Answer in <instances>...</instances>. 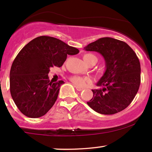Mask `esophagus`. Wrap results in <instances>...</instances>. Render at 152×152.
<instances>
[{
  "instance_id": "1",
  "label": "esophagus",
  "mask_w": 152,
  "mask_h": 152,
  "mask_svg": "<svg viewBox=\"0 0 152 152\" xmlns=\"http://www.w3.org/2000/svg\"><path fill=\"white\" fill-rule=\"evenodd\" d=\"M75 88L77 89V91H83V88L80 86H75Z\"/></svg>"
}]
</instances>
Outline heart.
I'll return each mask as SVG.
<instances>
[{"label":"heart","instance_id":"heart-1","mask_svg":"<svg viewBox=\"0 0 152 152\" xmlns=\"http://www.w3.org/2000/svg\"><path fill=\"white\" fill-rule=\"evenodd\" d=\"M96 59L97 61V58L95 56L92 54H85L83 56V60L86 63L88 64L89 61H90L91 59ZM72 82L74 84H75L77 86H83L84 85L86 84V83H88L90 81V78L88 77H80V76H72L70 78Z\"/></svg>","mask_w":152,"mask_h":152}]
</instances>
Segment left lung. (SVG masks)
Returning a JSON list of instances; mask_svg holds the SVG:
<instances>
[{
  "label": "left lung",
  "instance_id": "left-lung-1",
  "mask_svg": "<svg viewBox=\"0 0 152 152\" xmlns=\"http://www.w3.org/2000/svg\"><path fill=\"white\" fill-rule=\"evenodd\" d=\"M102 55L105 70L92 90L93 98L87 102L96 113L112 115L124 110L135 96L140 83V64L133 50L126 42L104 37L84 48Z\"/></svg>",
  "mask_w": 152,
  "mask_h": 152
}]
</instances>
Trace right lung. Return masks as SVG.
Segmentation results:
<instances>
[{"instance_id": "right-lung-1", "label": "right lung", "mask_w": 152, "mask_h": 152, "mask_svg": "<svg viewBox=\"0 0 152 152\" xmlns=\"http://www.w3.org/2000/svg\"><path fill=\"white\" fill-rule=\"evenodd\" d=\"M79 50L61 40L42 36L28 42L18 53L10 70V92L18 109L29 118H39L53 107L64 81L53 83L48 73L60 67L67 55Z\"/></svg>"}]
</instances>
